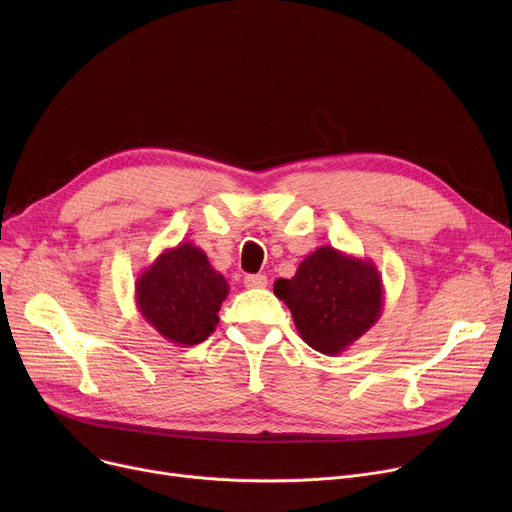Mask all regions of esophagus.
<instances>
[{"label": "esophagus", "mask_w": 512, "mask_h": 512, "mask_svg": "<svg viewBox=\"0 0 512 512\" xmlns=\"http://www.w3.org/2000/svg\"><path fill=\"white\" fill-rule=\"evenodd\" d=\"M245 286L247 288H265L267 278L263 274H249V276H245Z\"/></svg>", "instance_id": "obj_1"}]
</instances>
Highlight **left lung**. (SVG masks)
Returning <instances> with one entry per match:
<instances>
[{"label":"left lung","mask_w":512,"mask_h":512,"mask_svg":"<svg viewBox=\"0 0 512 512\" xmlns=\"http://www.w3.org/2000/svg\"><path fill=\"white\" fill-rule=\"evenodd\" d=\"M274 294L286 303L301 338L315 351L336 357L369 332L384 309V284L371 259L319 247Z\"/></svg>","instance_id":"1"}]
</instances>
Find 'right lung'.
<instances>
[{
  "label": "right lung",
  "mask_w": 512,
  "mask_h": 512,
  "mask_svg": "<svg viewBox=\"0 0 512 512\" xmlns=\"http://www.w3.org/2000/svg\"><path fill=\"white\" fill-rule=\"evenodd\" d=\"M228 290L226 278L213 270L203 249L178 242L141 272L134 299L143 319L166 340L193 346L213 334Z\"/></svg>",
  "instance_id": "1"
}]
</instances>
